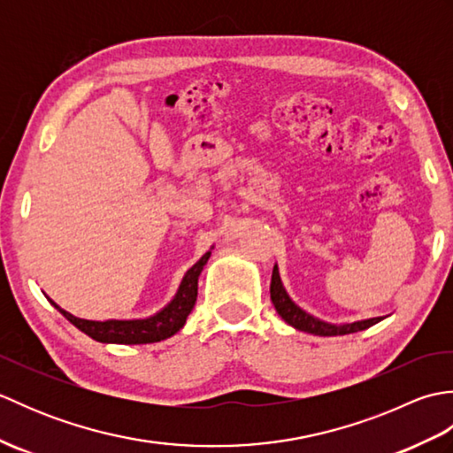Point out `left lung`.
<instances>
[{
	"label": "left lung",
	"mask_w": 453,
	"mask_h": 453,
	"mask_svg": "<svg viewBox=\"0 0 453 453\" xmlns=\"http://www.w3.org/2000/svg\"><path fill=\"white\" fill-rule=\"evenodd\" d=\"M271 300L276 307L278 315H280L288 325L296 326L297 331H305V333L319 334V336H336V334H349V333H356V331H364V329H368V326L380 323L383 319V317H373V319H365V321L350 323V325H341V326H334V325L315 319V317L300 310V307H297L290 300V296L286 294L284 286L280 282V274H278L276 266L273 271V280H271Z\"/></svg>",
	"instance_id": "obj_1"
}]
</instances>
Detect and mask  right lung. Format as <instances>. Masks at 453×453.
Returning <instances> with one entry per match:
<instances>
[{
  "label": "right lung",
  "instance_id": "obj_1",
  "mask_svg": "<svg viewBox=\"0 0 453 453\" xmlns=\"http://www.w3.org/2000/svg\"><path fill=\"white\" fill-rule=\"evenodd\" d=\"M208 257L210 253L202 257L195 266L188 268V273L185 274V278H182L179 292L175 297H173V302L165 307V310H161L157 315L148 317V319L88 321L64 311L62 307H58L52 300L50 303L65 317L67 321L78 326L81 333L91 336L93 341L114 342V344H150V342L165 341L177 331H180L182 325L187 323V317L196 303L198 276L202 273V268H204Z\"/></svg>",
  "mask_w": 453,
  "mask_h": 453
}]
</instances>
